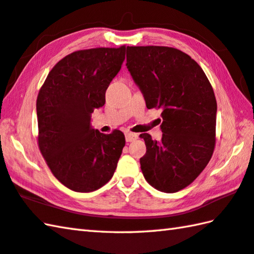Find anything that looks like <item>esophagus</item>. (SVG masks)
I'll return each mask as SVG.
<instances>
[{
    "instance_id": "obj_1",
    "label": "esophagus",
    "mask_w": 254,
    "mask_h": 254,
    "mask_svg": "<svg viewBox=\"0 0 254 254\" xmlns=\"http://www.w3.org/2000/svg\"><path fill=\"white\" fill-rule=\"evenodd\" d=\"M125 138H126V141L127 142H130V141L136 140L137 138H138V135H137V133H133V132H126L125 133Z\"/></svg>"
}]
</instances>
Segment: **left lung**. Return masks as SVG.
<instances>
[{"instance_id":"1","label":"left lung","mask_w":254,"mask_h":254,"mask_svg":"<svg viewBox=\"0 0 254 254\" xmlns=\"http://www.w3.org/2000/svg\"><path fill=\"white\" fill-rule=\"evenodd\" d=\"M127 68L148 109L161 108L162 138L141 133L146 155L140 168L147 183L172 193L201 174L216 143L217 100L197 62L166 46H127Z\"/></svg>"}]
</instances>
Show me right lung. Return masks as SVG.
Returning <instances> with one entry per match:
<instances>
[{"label": "right lung", "instance_id": "right-lung-1", "mask_svg": "<svg viewBox=\"0 0 254 254\" xmlns=\"http://www.w3.org/2000/svg\"><path fill=\"white\" fill-rule=\"evenodd\" d=\"M125 52L122 46L71 53L52 68L38 93V147L53 175L70 190H97L116 170L125 136L94 129L92 113L105 105Z\"/></svg>", "mask_w": 254, "mask_h": 254}]
</instances>
